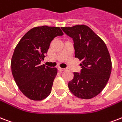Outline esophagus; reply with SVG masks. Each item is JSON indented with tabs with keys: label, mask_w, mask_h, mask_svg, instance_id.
I'll return each instance as SVG.
<instances>
[{
	"label": "esophagus",
	"mask_w": 122,
	"mask_h": 122,
	"mask_svg": "<svg viewBox=\"0 0 122 122\" xmlns=\"http://www.w3.org/2000/svg\"><path fill=\"white\" fill-rule=\"evenodd\" d=\"M57 69L59 71H65L66 70V68H60V67H57Z\"/></svg>",
	"instance_id": "34e87169"
}]
</instances>
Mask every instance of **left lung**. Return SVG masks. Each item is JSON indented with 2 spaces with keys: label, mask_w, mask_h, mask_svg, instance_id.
Wrapping results in <instances>:
<instances>
[{
  "label": "left lung",
  "mask_w": 122,
  "mask_h": 122,
  "mask_svg": "<svg viewBox=\"0 0 122 122\" xmlns=\"http://www.w3.org/2000/svg\"><path fill=\"white\" fill-rule=\"evenodd\" d=\"M61 29L73 41L75 57L82 63L73 73L70 91L78 98L90 99L102 92L110 77L112 63L106 45L89 27L78 25Z\"/></svg>",
  "instance_id": "obj_1"
}]
</instances>
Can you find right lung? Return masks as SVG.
Masks as SVG:
<instances>
[{"instance_id":"1","label":"right lung","mask_w":122,"mask_h":122,"mask_svg":"<svg viewBox=\"0 0 122 122\" xmlns=\"http://www.w3.org/2000/svg\"><path fill=\"white\" fill-rule=\"evenodd\" d=\"M63 35L57 27H36L29 30L16 46L11 61L12 74L20 90L27 98L41 100L51 93L57 70L40 63L51 41Z\"/></svg>"}]
</instances>
